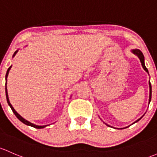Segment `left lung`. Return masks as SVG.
<instances>
[{"label":"left lung","instance_id":"1","mask_svg":"<svg viewBox=\"0 0 157 157\" xmlns=\"http://www.w3.org/2000/svg\"><path fill=\"white\" fill-rule=\"evenodd\" d=\"M132 52H133L134 54H136L137 56H138L139 59H140V63H141L142 67H143V68H144V70L146 71L147 72H148L147 69V67H145V64H144V55H143V54H142L141 51H140V50L135 49V50H133V51H132ZM149 85H150V99H149V103H150V102H151V93H152L151 84V82H149ZM141 118H142V117H141ZM141 118H140V119H139L138 120H137L135 122H138V121L140 120V119H141ZM108 126H109V125H108Z\"/></svg>","mask_w":157,"mask_h":157}]
</instances>
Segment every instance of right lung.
<instances>
[{
    "mask_svg": "<svg viewBox=\"0 0 157 157\" xmlns=\"http://www.w3.org/2000/svg\"><path fill=\"white\" fill-rule=\"evenodd\" d=\"M17 51H16L15 53H14V54H13V56H14L16 55V54H17ZM10 68H11V67H10L9 68H8V69H7V71H6V101H7V103H8V105H9L10 106V108H11V109H12V111L13 112V113L15 114V116H17V118H18V119H19V120L21 121V122H22V123H24V124H25V125H29V126H32V127H34V128H44V127H46L47 125H35V124H32V123H31V122H29V121H27V120H25V119H23V118L22 117V116H20V115L19 114H18L17 113V112H16V110L15 109H13V107L12 106V105H11V103H10V101H9V98H8V94H7V89H6V78H7V75H8V73H9V71H10Z\"/></svg>",
    "mask_w": 157,
    "mask_h": 157,
    "instance_id": "right-lung-1",
    "label": "right lung"
}]
</instances>
